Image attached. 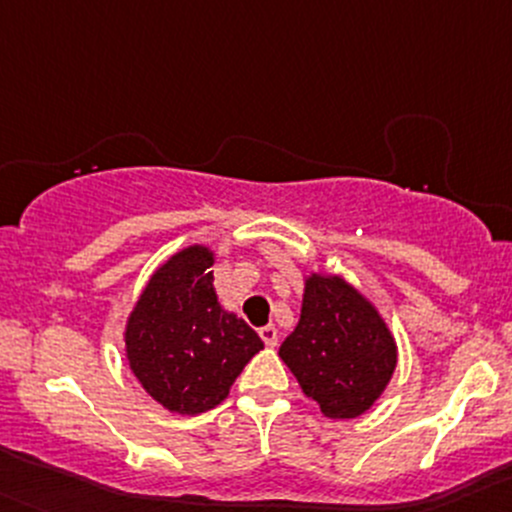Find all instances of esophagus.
I'll list each match as a JSON object with an SVG mask.
<instances>
[{
  "label": "esophagus",
  "instance_id": "34e87169",
  "mask_svg": "<svg viewBox=\"0 0 512 512\" xmlns=\"http://www.w3.org/2000/svg\"><path fill=\"white\" fill-rule=\"evenodd\" d=\"M260 337H262V342L267 344V347H275V344H277V329L272 327V324H267V327L260 329Z\"/></svg>",
  "mask_w": 512,
  "mask_h": 512
}]
</instances>
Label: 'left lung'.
Here are the masks:
<instances>
[{"label":"left lung","mask_w":512,"mask_h":512,"mask_svg":"<svg viewBox=\"0 0 512 512\" xmlns=\"http://www.w3.org/2000/svg\"><path fill=\"white\" fill-rule=\"evenodd\" d=\"M302 309L280 359L322 416L347 421L371 409L399 361L394 332L379 307L347 277L309 272Z\"/></svg>","instance_id":"8db88e82"}]
</instances>
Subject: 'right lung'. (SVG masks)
<instances>
[{
    "label": "right lung",
    "instance_id": "1",
    "mask_svg": "<svg viewBox=\"0 0 512 512\" xmlns=\"http://www.w3.org/2000/svg\"><path fill=\"white\" fill-rule=\"evenodd\" d=\"M215 250L185 245L153 270L123 327L131 374L165 411L195 416L227 399L265 344L213 287Z\"/></svg>",
    "mask_w": 512,
    "mask_h": 512
}]
</instances>
